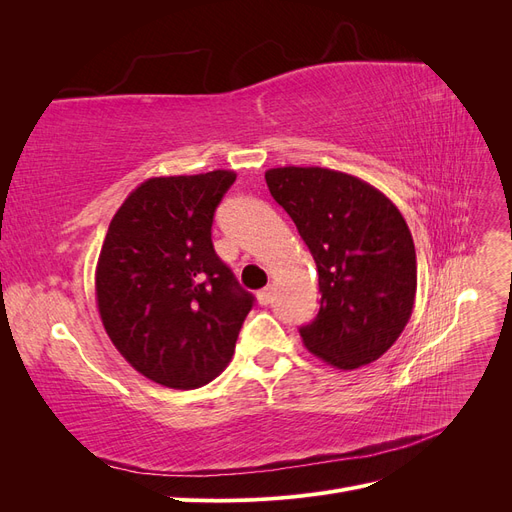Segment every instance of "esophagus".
Returning <instances> with one entry per match:
<instances>
[{
	"label": "esophagus",
	"mask_w": 512,
	"mask_h": 512,
	"mask_svg": "<svg viewBox=\"0 0 512 512\" xmlns=\"http://www.w3.org/2000/svg\"><path fill=\"white\" fill-rule=\"evenodd\" d=\"M256 297H258V303H260V305H269V303L273 301V286L262 288V290L256 294Z\"/></svg>",
	"instance_id": "esophagus-1"
}]
</instances>
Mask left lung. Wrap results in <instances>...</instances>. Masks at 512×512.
Here are the masks:
<instances>
[{
    "label": "left lung",
    "mask_w": 512,
    "mask_h": 512,
    "mask_svg": "<svg viewBox=\"0 0 512 512\" xmlns=\"http://www.w3.org/2000/svg\"><path fill=\"white\" fill-rule=\"evenodd\" d=\"M265 179L318 269L320 312L299 329L303 346L337 369L374 363L414 309L416 252L404 215L374 185L339 170L282 166Z\"/></svg>",
    "instance_id": "obj_1"
}]
</instances>
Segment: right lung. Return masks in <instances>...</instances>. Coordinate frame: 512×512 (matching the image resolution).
Returning <instances> with one entry per match:
<instances>
[{
    "mask_svg": "<svg viewBox=\"0 0 512 512\" xmlns=\"http://www.w3.org/2000/svg\"><path fill=\"white\" fill-rule=\"evenodd\" d=\"M232 170L151 177L113 215L96 301L113 346L138 374L190 391L218 378L254 297L213 250L211 224Z\"/></svg>",
    "mask_w": 512,
    "mask_h": 512,
    "instance_id": "add662e5",
    "label": "right lung"
}]
</instances>
